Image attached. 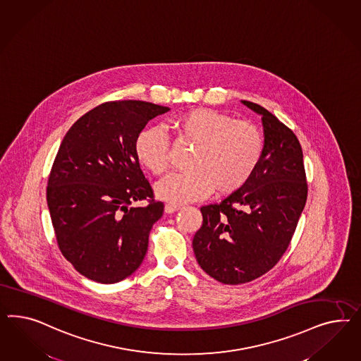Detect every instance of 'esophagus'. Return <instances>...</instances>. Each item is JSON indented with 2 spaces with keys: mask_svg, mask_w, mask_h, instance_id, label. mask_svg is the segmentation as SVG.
<instances>
[{
  "mask_svg": "<svg viewBox=\"0 0 361 361\" xmlns=\"http://www.w3.org/2000/svg\"><path fill=\"white\" fill-rule=\"evenodd\" d=\"M180 209L178 205H173V204H166L165 205V213H175Z\"/></svg>",
  "mask_w": 361,
  "mask_h": 361,
  "instance_id": "1",
  "label": "esophagus"
}]
</instances>
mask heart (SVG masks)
Masks as SVG:
<instances>
[{
  "mask_svg": "<svg viewBox=\"0 0 361 361\" xmlns=\"http://www.w3.org/2000/svg\"><path fill=\"white\" fill-rule=\"evenodd\" d=\"M178 140L195 145L186 165L189 171L165 177L156 195L180 205L208 197L235 193L255 175L262 161L264 140L250 121H237L217 109H188L171 121ZM139 163L153 175H164L171 165V144L163 130H142L135 140Z\"/></svg>",
  "mask_w": 361,
  "mask_h": 361,
  "instance_id": "heart-1",
  "label": "heart"
}]
</instances>
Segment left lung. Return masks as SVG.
Masks as SVG:
<instances>
[{
  "instance_id": "8db88e82",
  "label": "left lung",
  "mask_w": 361,
  "mask_h": 361,
  "mask_svg": "<svg viewBox=\"0 0 361 361\" xmlns=\"http://www.w3.org/2000/svg\"><path fill=\"white\" fill-rule=\"evenodd\" d=\"M242 103L262 116V161L240 190L201 207L202 226L193 238L201 269L225 284L252 282L279 262L307 201L303 152L295 133L262 106Z\"/></svg>"
}]
</instances>
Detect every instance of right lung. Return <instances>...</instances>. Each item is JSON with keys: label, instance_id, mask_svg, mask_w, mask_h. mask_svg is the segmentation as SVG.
Here are the masks:
<instances>
[{"label": "right lung", "instance_id": "add662e5", "mask_svg": "<svg viewBox=\"0 0 361 361\" xmlns=\"http://www.w3.org/2000/svg\"><path fill=\"white\" fill-rule=\"evenodd\" d=\"M169 107L142 100L99 104L67 131L47 181V207L59 250L78 273L116 283L135 273L161 219L135 154L147 123ZM145 199V207L134 202Z\"/></svg>", "mask_w": 361, "mask_h": 361}]
</instances>
